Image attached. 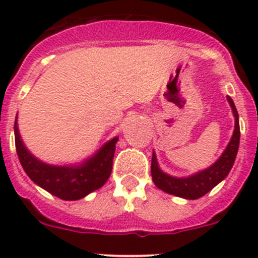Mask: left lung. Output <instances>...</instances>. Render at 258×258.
Instances as JSON below:
<instances>
[{"label": "left lung", "mask_w": 258, "mask_h": 258, "mask_svg": "<svg viewBox=\"0 0 258 258\" xmlns=\"http://www.w3.org/2000/svg\"><path fill=\"white\" fill-rule=\"evenodd\" d=\"M230 106H231L232 113L235 117V129L231 137V141L227 145L226 150L223 151L221 157L208 169H204L197 174L184 177V178H177L172 175L166 174L159 168L156 161L155 152H152L151 161V175L152 181L156 184V187L170 195L184 198V199H199L204 197L207 192L212 190L214 186H217L222 179L226 178V175L231 170L234 161H235L236 154L239 149V141H240V127H239V115L236 107L230 97H227Z\"/></svg>", "instance_id": "1"}]
</instances>
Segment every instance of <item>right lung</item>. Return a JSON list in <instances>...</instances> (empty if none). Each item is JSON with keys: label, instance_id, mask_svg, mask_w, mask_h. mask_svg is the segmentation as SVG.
Returning a JSON list of instances; mask_svg holds the SVG:
<instances>
[{"label": "right lung", "instance_id": "add662e5", "mask_svg": "<svg viewBox=\"0 0 258 258\" xmlns=\"http://www.w3.org/2000/svg\"><path fill=\"white\" fill-rule=\"evenodd\" d=\"M15 147L23 169L29 178L47 192L63 200H79L101 188L112 170L117 137L108 141L101 150L79 165H50L36 159L23 143L18 131L17 118L14 125Z\"/></svg>", "mask_w": 258, "mask_h": 258}]
</instances>
